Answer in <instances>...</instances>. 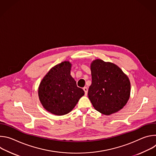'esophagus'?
<instances>
[{
    "mask_svg": "<svg viewBox=\"0 0 156 156\" xmlns=\"http://www.w3.org/2000/svg\"><path fill=\"white\" fill-rule=\"evenodd\" d=\"M83 90H84V91L85 95H87V91H88L87 87H83Z\"/></svg>",
    "mask_w": 156,
    "mask_h": 156,
    "instance_id": "1",
    "label": "esophagus"
}]
</instances>
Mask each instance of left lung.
Returning <instances> with one entry per match:
<instances>
[{
  "instance_id": "8db88e82",
  "label": "left lung",
  "mask_w": 156,
  "mask_h": 156,
  "mask_svg": "<svg viewBox=\"0 0 156 156\" xmlns=\"http://www.w3.org/2000/svg\"><path fill=\"white\" fill-rule=\"evenodd\" d=\"M92 83L88 98L94 108L109 115L120 110L130 96V81L117 65L101 59L93 60L90 65Z\"/></svg>"
}]
</instances>
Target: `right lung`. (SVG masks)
Instances as JSON below:
<instances>
[{"label": "right lung", "mask_w": 156, "mask_h": 156, "mask_svg": "<svg viewBox=\"0 0 156 156\" xmlns=\"http://www.w3.org/2000/svg\"><path fill=\"white\" fill-rule=\"evenodd\" d=\"M72 63L64 61L55 65L44 76L38 87L39 101L48 112L63 115L73 109L84 94L70 75Z\"/></svg>", "instance_id": "add662e5"}]
</instances>
